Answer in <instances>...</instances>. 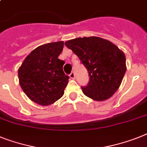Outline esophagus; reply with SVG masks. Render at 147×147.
<instances>
[{"mask_svg": "<svg viewBox=\"0 0 147 147\" xmlns=\"http://www.w3.org/2000/svg\"><path fill=\"white\" fill-rule=\"evenodd\" d=\"M69 77L70 78H71V79H75V78H76V74H75L74 71L71 72V74L69 75Z\"/></svg>", "mask_w": 147, "mask_h": 147, "instance_id": "34e87169", "label": "esophagus"}]
</instances>
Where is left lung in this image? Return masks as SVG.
<instances>
[{
	"label": "left lung",
	"instance_id": "obj_1",
	"mask_svg": "<svg viewBox=\"0 0 147 147\" xmlns=\"http://www.w3.org/2000/svg\"><path fill=\"white\" fill-rule=\"evenodd\" d=\"M86 67L90 80L81 87L85 96L96 101L112 96L126 71L125 56L117 46L97 36L76 38L65 42Z\"/></svg>",
	"mask_w": 147,
	"mask_h": 147
}]
</instances>
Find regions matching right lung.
<instances>
[{"label":"right lung","instance_id":"1","mask_svg":"<svg viewBox=\"0 0 147 147\" xmlns=\"http://www.w3.org/2000/svg\"><path fill=\"white\" fill-rule=\"evenodd\" d=\"M63 42L47 43L32 51L18 69L19 84L28 98L43 106L63 96L69 77L65 75L63 60L58 59Z\"/></svg>","mask_w":147,"mask_h":147}]
</instances>
